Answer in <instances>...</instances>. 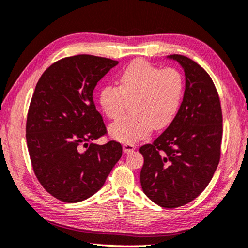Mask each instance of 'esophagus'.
I'll list each match as a JSON object with an SVG mask.
<instances>
[{"label": "esophagus", "mask_w": 248, "mask_h": 248, "mask_svg": "<svg viewBox=\"0 0 248 248\" xmlns=\"http://www.w3.org/2000/svg\"><path fill=\"white\" fill-rule=\"evenodd\" d=\"M123 148H124V152L125 154H130V153L134 152L135 145L134 144H130V143H125V144L123 145Z\"/></svg>", "instance_id": "34e87169"}]
</instances>
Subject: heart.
Masks as SVG:
<instances>
[{
  "label": "heart",
  "mask_w": 248,
  "mask_h": 248,
  "mask_svg": "<svg viewBox=\"0 0 248 248\" xmlns=\"http://www.w3.org/2000/svg\"><path fill=\"white\" fill-rule=\"evenodd\" d=\"M118 87L106 85L99 102L106 117L117 120L131 102V113L109 127V133L123 143H135L156 129L172 123L181 105L184 82L177 70H160L145 60H135L121 72Z\"/></svg>",
  "instance_id": "b5f03b06"
}]
</instances>
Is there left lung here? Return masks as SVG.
<instances>
[{"label":"left lung","mask_w":248,"mask_h":248,"mask_svg":"<svg viewBox=\"0 0 248 248\" xmlns=\"http://www.w3.org/2000/svg\"><path fill=\"white\" fill-rule=\"evenodd\" d=\"M185 72V92L167 130L143 145L140 186L150 200L166 208L183 206L200 195L214 175L220 159L222 114L210 75L193 60L168 56Z\"/></svg>","instance_id":"1"}]
</instances>
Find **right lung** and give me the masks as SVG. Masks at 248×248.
Here are the masks:
<instances>
[{"mask_svg": "<svg viewBox=\"0 0 248 248\" xmlns=\"http://www.w3.org/2000/svg\"><path fill=\"white\" fill-rule=\"evenodd\" d=\"M117 64L91 55L67 57L37 81L28 111L27 145L38 182L58 200L76 203L93 196L121 158L116 140L92 143L108 132L93 90Z\"/></svg>", "mask_w": 248, "mask_h": 248, "instance_id": "right-lung-1", "label": "right lung"}]
</instances>
